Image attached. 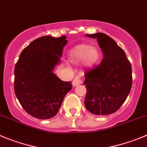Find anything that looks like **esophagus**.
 Masks as SVG:
<instances>
[{
  "mask_svg": "<svg viewBox=\"0 0 147 147\" xmlns=\"http://www.w3.org/2000/svg\"><path fill=\"white\" fill-rule=\"evenodd\" d=\"M82 83V80L80 77H76L74 78V80H72V86H77L80 85Z\"/></svg>",
  "mask_w": 147,
  "mask_h": 147,
  "instance_id": "34e87169",
  "label": "esophagus"
}]
</instances>
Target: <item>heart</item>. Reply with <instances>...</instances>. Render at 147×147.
Masks as SVG:
<instances>
[{
  "instance_id": "b5f03b06",
  "label": "heart",
  "mask_w": 147,
  "mask_h": 147,
  "mask_svg": "<svg viewBox=\"0 0 147 147\" xmlns=\"http://www.w3.org/2000/svg\"><path fill=\"white\" fill-rule=\"evenodd\" d=\"M100 51L95 47L90 45H79L72 48L69 53V59L72 63L78 64L83 61L86 67H92L100 60Z\"/></svg>"
}]
</instances>
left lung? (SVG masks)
<instances>
[{"label":"left lung","mask_w":147,"mask_h":147,"mask_svg":"<svg viewBox=\"0 0 147 147\" xmlns=\"http://www.w3.org/2000/svg\"><path fill=\"white\" fill-rule=\"evenodd\" d=\"M86 36L96 39L103 59L85 75V106L94 115L111 114L119 109L131 90V64L125 51L108 35L96 33Z\"/></svg>","instance_id":"obj_1"}]
</instances>
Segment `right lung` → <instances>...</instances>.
<instances>
[{
	"mask_svg": "<svg viewBox=\"0 0 147 147\" xmlns=\"http://www.w3.org/2000/svg\"><path fill=\"white\" fill-rule=\"evenodd\" d=\"M65 36L35 39L22 51L14 68V92L23 109L39 119L57 114L70 81H62L53 72L60 63L67 40Z\"/></svg>",
	"mask_w": 147,
	"mask_h": 147,
	"instance_id": "add662e5",
	"label": "right lung"
}]
</instances>
